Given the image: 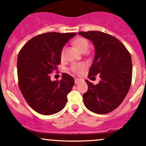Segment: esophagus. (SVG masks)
<instances>
[{
    "label": "esophagus",
    "instance_id": "34e87169",
    "mask_svg": "<svg viewBox=\"0 0 146 146\" xmlns=\"http://www.w3.org/2000/svg\"><path fill=\"white\" fill-rule=\"evenodd\" d=\"M79 82H80V80H79V79H77V78L75 79V83L78 84Z\"/></svg>",
    "mask_w": 146,
    "mask_h": 146
}]
</instances>
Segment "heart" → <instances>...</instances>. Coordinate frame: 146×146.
Here are the masks:
<instances>
[{
	"label": "heart",
	"mask_w": 146,
	"mask_h": 146,
	"mask_svg": "<svg viewBox=\"0 0 146 146\" xmlns=\"http://www.w3.org/2000/svg\"><path fill=\"white\" fill-rule=\"evenodd\" d=\"M73 45L80 51V52H86L88 50V47H89V42L84 37H78L74 39L73 41ZM64 53H65V48H63L61 51V58H64ZM86 69V65L83 63H80V64H75L71 65L70 66V70L73 73H76L77 75L82 74L85 70Z\"/></svg>",
	"instance_id": "1"
}]
</instances>
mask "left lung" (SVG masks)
Masks as SVG:
<instances>
[{"label":"left lung","mask_w":146,"mask_h":146,"mask_svg":"<svg viewBox=\"0 0 146 146\" xmlns=\"http://www.w3.org/2000/svg\"><path fill=\"white\" fill-rule=\"evenodd\" d=\"M78 34L92 42L95 54L88 78L99 75L100 81L93 85L86 80L88 90L83 94L84 104L94 113L108 114L126 98L132 79L131 56L125 46L114 36L99 32Z\"/></svg>","instance_id":"obj_1"}]
</instances>
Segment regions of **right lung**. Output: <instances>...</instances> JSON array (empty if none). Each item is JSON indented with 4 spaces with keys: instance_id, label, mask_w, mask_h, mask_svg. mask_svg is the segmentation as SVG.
Listing matches in <instances>:
<instances>
[{
    "instance_id": "right-lung-1",
    "label": "right lung",
    "mask_w": 146,
    "mask_h": 146,
    "mask_svg": "<svg viewBox=\"0 0 146 146\" xmlns=\"http://www.w3.org/2000/svg\"><path fill=\"white\" fill-rule=\"evenodd\" d=\"M76 35L74 32L42 34L28 41L19 52V88L27 104L39 114L51 115L66 106L74 78L63 73L61 80L51 81L50 73L58 69L61 49Z\"/></svg>"
}]
</instances>
